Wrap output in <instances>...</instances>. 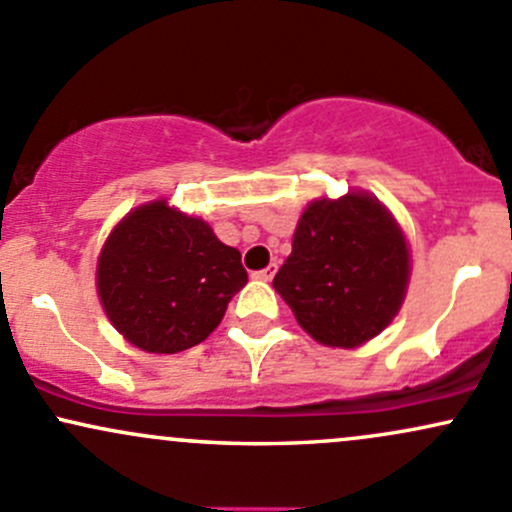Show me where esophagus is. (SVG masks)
Returning <instances> with one entry per match:
<instances>
[{
  "label": "esophagus",
  "mask_w": 512,
  "mask_h": 512,
  "mask_svg": "<svg viewBox=\"0 0 512 512\" xmlns=\"http://www.w3.org/2000/svg\"><path fill=\"white\" fill-rule=\"evenodd\" d=\"M274 274H277V262H272V265H267L265 269H260V272H257L255 277L262 279V282H272Z\"/></svg>",
  "instance_id": "esophagus-1"
}]
</instances>
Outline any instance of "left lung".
Wrapping results in <instances>:
<instances>
[{
  "instance_id": "8db88e82",
  "label": "left lung",
  "mask_w": 512,
  "mask_h": 512,
  "mask_svg": "<svg viewBox=\"0 0 512 512\" xmlns=\"http://www.w3.org/2000/svg\"><path fill=\"white\" fill-rule=\"evenodd\" d=\"M408 277L398 223L376 196L350 192L306 206L272 284L313 340L352 350L391 323Z\"/></svg>"
}]
</instances>
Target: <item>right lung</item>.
Segmentation results:
<instances>
[{"instance_id": "1", "label": "right lung", "mask_w": 512, "mask_h": 512, "mask_svg": "<svg viewBox=\"0 0 512 512\" xmlns=\"http://www.w3.org/2000/svg\"><path fill=\"white\" fill-rule=\"evenodd\" d=\"M245 284L240 252L167 199L128 213L97 262V291L111 325L131 345L157 355L209 338Z\"/></svg>"}]
</instances>
